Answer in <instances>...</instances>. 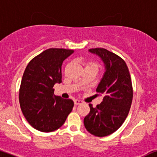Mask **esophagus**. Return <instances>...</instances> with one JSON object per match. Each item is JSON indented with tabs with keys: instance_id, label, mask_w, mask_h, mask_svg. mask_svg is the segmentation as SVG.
<instances>
[{
	"instance_id": "obj_1",
	"label": "esophagus",
	"mask_w": 157,
	"mask_h": 157,
	"mask_svg": "<svg viewBox=\"0 0 157 157\" xmlns=\"http://www.w3.org/2000/svg\"><path fill=\"white\" fill-rule=\"evenodd\" d=\"M82 101H80V100H79V99H75V101H74V103H75V105H78L80 104H82Z\"/></svg>"
}]
</instances>
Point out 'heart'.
I'll use <instances>...</instances> for the list:
<instances>
[{"label":"heart","mask_w":157,"mask_h":157,"mask_svg":"<svg viewBox=\"0 0 157 157\" xmlns=\"http://www.w3.org/2000/svg\"><path fill=\"white\" fill-rule=\"evenodd\" d=\"M87 66H94V67H96V68H98L97 64L93 63V62H88V63H86V67Z\"/></svg>","instance_id":"1"}]
</instances>
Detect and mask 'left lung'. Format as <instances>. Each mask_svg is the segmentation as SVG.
<instances>
[{"label":"left lung","mask_w":157,"mask_h":157,"mask_svg":"<svg viewBox=\"0 0 157 157\" xmlns=\"http://www.w3.org/2000/svg\"><path fill=\"white\" fill-rule=\"evenodd\" d=\"M89 52L101 58L105 72L96 89L103 101L95 108L89 104L84 126L92 135L104 137L116 131L128 115L132 101L131 78L126 63L118 55L99 48Z\"/></svg>","instance_id":"8db88e82"}]
</instances>
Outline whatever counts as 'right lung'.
<instances>
[{"label": "right lung", "mask_w": 157, "mask_h": 157, "mask_svg": "<svg viewBox=\"0 0 157 157\" xmlns=\"http://www.w3.org/2000/svg\"><path fill=\"white\" fill-rule=\"evenodd\" d=\"M72 50L49 48L27 65L19 90L21 109L29 124L41 132H52L63 125L74 102L54 94L53 86L62 82V65Z\"/></svg>", "instance_id": "obj_1"}]
</instances>
